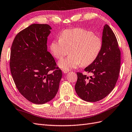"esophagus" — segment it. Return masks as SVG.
Masks as SVG:
<instances>
[{
    "label": "esophagus",
    "mask_w": 132,
    "mask_h": 132,
    "mask_svg": "<svg viewBox=\"0 0 132 132\" xmlns=\"http://www.w3.org/2000/svg\"><path fill=\"white\" fill-rule=\"evenodd\" d=\"M62 72L63 73H67L69 72V70H62Z\"/></svg>",
    "instance_id": "34e87169"
}]
</instances>
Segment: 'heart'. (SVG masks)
Masks as SVG:
<instances>
[{"mask_svg": "<svg viewBox=\"0 0 132 132\" xmlns=\"http://www.w3.org/2000/svg\"><path fill=\"white\" fill-rule=\"evenodd\" d=\"M103 47L102 38L93 32L81 28L67 29L60 34L59 39L53 40L50 51L53 56L61 59L70 53V55L58 63L62 70H69L81 65L85 67L95 61Z\"/></svg>", "mask_w": 132, "mask_h": 132, "instance_id": "heart-1", "label": "heart"}]
</instances>
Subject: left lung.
Segmentation results:
<instances>
[{"label":"left lung","instance_id":"obj_1","mask_svg":"<svg viewBox=\"0 0 132 132\" xmlns=\"http://www.w3.org/2000/svg\"><path fill=\"white\" fill-rule=\"evenodd\" d=\"M102 41V49L98 58L84 69L93 76L89 79L86 75L77 73L75 90L79 98L89 102L106 97L114 88L119 74L120 51L116 35L107 24L103 28Z\"/></svg>","mask_w":132,"mask_h":132}]
</instances>
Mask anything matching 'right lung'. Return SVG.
<instances>
[{
  "mask_svg": "<svg viewBox=\"0 0 132 132\" xmlns=\"http://www.w3.org/2000/svg\"><path fill=\"white\" fill-rule=\"evenodd\" d=\"M52 29L48 24H31L16 35L12 45L10 68L14 81L20 94L34 104L54 98L62 79V71L47 50Z\"/></svg>",
  "mask_w": 132,
  "mask_h": 132,
  "instance_id": "obj_1",
  "label": "right lung"
}]
</instances>
